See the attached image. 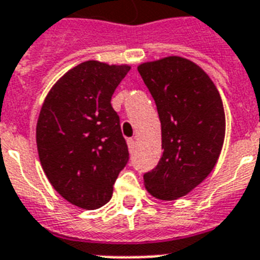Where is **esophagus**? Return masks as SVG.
<instances>
[{
    "label": "esophagus",
    "instance_id": "34e87169",
    "mask_svg": "<svg viewBox=\"0 0 260 260\" xmlns=\"http://www.w3.org/2000/svg\"><path fill=\"white\" fill-rule=\"evenodd\" d=\"M126 144H128V148H129V151L134 152L135 145H136V141H135V139H128V140H126Z\"/></svg>",
    "mask_w": 260,
    "mask_h": 260
}]
</instances>
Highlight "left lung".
<instances>
[{
    "mask_svg": "<svg viewBox=\"0 0 260 260\" xmlns=\"http://www.w3.org/2000/svg\"><path fill=\"white\" fill-rule=\"evenodd\" d=\"M137 71L156 103L163 148L144 185L156 199L176 200L216 166L225 135L221 97L210 76L184 57L143 62Z\"/></svg>",
    "mask_w": 260,
    "mask_h": 260,
    "instance_id": "8db88e82",
    "label": "left lung"
}]
</instances>
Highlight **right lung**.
<instances>
[{
    "label": "right lung",
    "instance_id": "add662e5",
    "mask_svg": "<svg viewBox=\"0 0 260 260\" xmlns=\"http://www.w3.org/2000/svg\"><path fill=\"white\" fill-rule=\"evenodd\" d=\"M129 69L81 62L52 86L40 111L36 141L42 170L65 200L84 210L108 203L128 161L111 99Z\"/></svg>",
    "mask_w": 260,
    "mask_h": 260
}]
</instances>
